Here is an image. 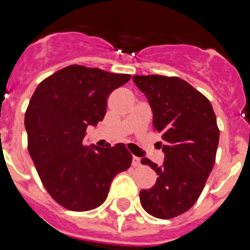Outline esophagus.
I'll use <instances>...</instances> for the list:
<instances>
[{
  "label": "esophagus",
  "mask_w": 250,
  "mask_h": 250,
  "mask_svg": "<svg viewBox=\"0 0 250 250\" xmlns=\"http://www.w3.org/2000/svg\"><path fill=\"white\" fill-rule=\"evenodd\" d=\"M132 166H133V167H134V168L139 167V166H140V158H139V157H135V156H133Z\"/></svg>",
  "instance_id": "1"
}]
</instances>
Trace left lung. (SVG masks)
<instances>
[{"label":"left lung","instance_id":"1","mask_svg":"<svg viewBox=\"0 0 250 250\" xmlns=\"http://www.w3.org/2000/svg\"><path fill=\"white\" fill-rule=\"evenodd\" d=\"M133 81L150 103L165 152L161 167L141 160L158 176L153 188L140 191V203L155 218L173 219L197 202L213 169L219 144L215 113L202 93L179 77L148 75Z\"/></svg>","mask_w":250,"mask_h":250}]
</instances>
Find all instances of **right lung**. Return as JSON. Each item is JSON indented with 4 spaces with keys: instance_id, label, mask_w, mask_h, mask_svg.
Here are the masks:
<instances>
[{
    "instance_id": "1",
    "label": "right lung",
    "mask_w": 250,
    "mask_h": 250,
    "mask_svg": "<svg viewBox=\"0 0 250 250\" xmlns=\"http://www.w3.org/2000/svg\"><path fill=\"white\" fill-rule=\"evenodd\" d=\"M129 80L130 75L70 65L44 78L30 99L27 150L47 192L69 210L104 203L112 179L132 165L125 144L84 145L87 127L103 121L111 92Z\"/></svg>"
}]
</instances>
